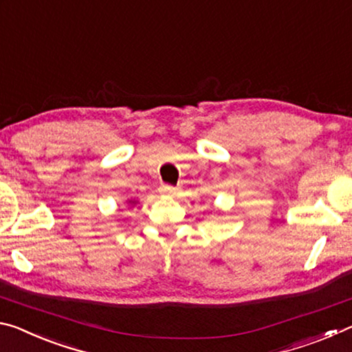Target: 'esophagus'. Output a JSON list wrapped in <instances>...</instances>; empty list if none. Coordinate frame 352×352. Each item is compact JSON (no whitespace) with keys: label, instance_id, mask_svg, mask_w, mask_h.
Listing matches in <instances>:
<instances>
[{"label":"esophagus","instance_id":"obj_1","mask_svg":"<svg viewBox=\"0 0 352 352\" xmlns=\"http://www.w3.org/2000/svg\"><path fill=\"white\" fill-rule=\"evenodd\" d=\"M178 189L175 186H170V184H162L160 186V194L162 195H168V197H174V195H177Z\"/></svg>","mask_w":352,"mask_h":352}]
</instances>
